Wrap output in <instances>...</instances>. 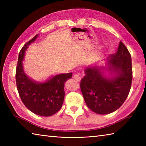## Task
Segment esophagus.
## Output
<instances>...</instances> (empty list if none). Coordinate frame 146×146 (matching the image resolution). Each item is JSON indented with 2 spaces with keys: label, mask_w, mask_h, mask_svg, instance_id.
<instances>
[{
  "label": "esophagus",
  "mask_w": 146,
  "mask_h": 146,
  "mask_svg": "<svg viewBox=\"0 0 146 146\" xmlns=\"http://www.w3.org/2000/svg\"><path fill=\"white\" fill-rule=\"evenodd\" d=\"M73 78L75 79V80H76L77 82H80V80H81V76H80L79 74H75V75H74L73 76Z\"/></svg>",
  "instance_id": "obj_1"
}]
</instances>
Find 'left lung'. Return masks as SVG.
<instances>
[{"mask_svg": "<svg viewBox=\"0 0 146 146\" xmlns=\"http://www.w3.org/2000/svg\"><path fill=\"white\" fill-rule=\"evenodd\" d=\"M108 67L89 66L80 82V88L87 107L98 114H108L119 108L128 97L131 88V56L120 41L117 51L108 59ZM114 73L112 78L105 77L101 69Z\"/></svg>", "mask_w": 146, "mask_h": 146, "instance_id": "8db88e82", "label": "left lung"}]
</instances>
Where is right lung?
I'll list each match as a JSON object with an SVG mask.
<instances>
[{"label": "right lung", "mask_w": 146, "mask_h": 146, "mask_svg": "<svg viewBox=\"0 0 146 146\" xmlns=\"http://www.w3.org/2000/svg\"><path fill=\"white\" fill-rule=\"evenodd\" d=\"M36 35L26 42L19 54L15 72L17 88L24 105L40 116L52 115L60 110L64 98V83L71 79L72 73L52 76L44 83H37L29 78L23 70V60L28 46L36 40Z\"/></svg>", "instance_id": "1"}]
</instances>
